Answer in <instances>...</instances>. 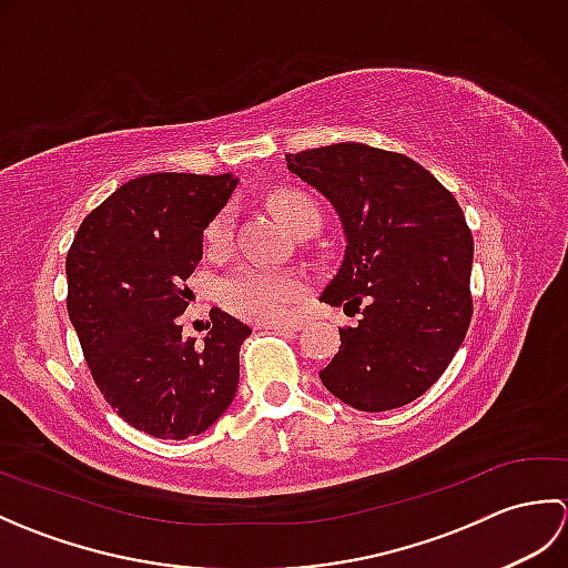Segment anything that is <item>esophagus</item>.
I'll list each match as a JSON object with an SVG mask.
<instances>
[{"mask_svg":"<svg viewBox=\"0 0 568 568\" xmlns=\"http://www.w3.org/2000/svg\"><path fill=\"white\" fill-rule=\"evenodd\" d=\"M258 327L275 329V332H297L300 322H263V324H258Z\"/></svg>","mask_w":568,"mask_h":568,"instance_id":"esophagus-1","label":"esophagus"}]
</instances>
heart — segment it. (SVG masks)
Returning a JSON list of instances; mask_svg holds the SVG:
<instances>
[{"label": "heart", "instance_id": "heart-1", "mask_svg": "<svg viewBox=\"0 0 568 568\" xmlns=\"http://www.w3.org/2000/svg\"><path fill=\"white\" fill-rule=\"evenodd\" d=\"M268 207L291 232H300L305 224L320 222V210L305 192L277 190L268 200ZM232 210H222L204 232V244L212 256H220L232 241ZM303 295V281L293 273L268 271L261 265H244L222 285V303L241 317L271 322L283 317L287 307Z\"/></svg>", "mask_w": 568, "mask_h": 568}]
</instances>
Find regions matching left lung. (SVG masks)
Returning <instances> with one entry per match:
<instances>
[{
	"label": "left lung",
	"mask_w": 568,
	"mask_h": 568,
	"mask_svg": "<svg viewBox=\"0 0 568 568\" xmlns=\"http://www.w3.org/2000/svg\"><path fill=\"white\" fill-rule=\"evenodd\" d=\"M287 171L320 190L344 226L339 271L320 295L361 315L320 378L364 413L427 393L474 315V236L456 197L403 153L334 143L287 153Z\"/></svg>",
	"instance_id": "obj_1"
}]
</instances>
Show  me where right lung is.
<instances>
[{
	"mask_svg": "<svg viewBox=\"0 0 568 568\" xmlns=\"http://www.w3.org/2000/svg\"><path fill=\"white\" fill-rule=\"evenodd\" d=\"M239 180L151 173L129 180L80 224L65 258L68 315L114 413L159 439L197 437L232 405L251 329L212 310L204 344L178 317L202 234Z\"/></svg>",
	"mask_w": 568,
	"mask_h": 568,
	"instance_id": "add662e5",
	"label": "right lung"
}]
</instances>
